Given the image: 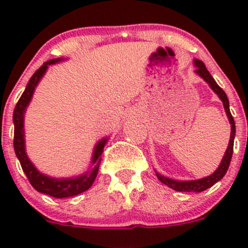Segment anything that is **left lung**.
Here are the masks:
<instances>
[{
  "label": "left lung",
  "instance_id": "left-lung-1",
  "mask_svg": "<svg viewBox=\"0 0 248 248\" xmlns=\"http://www.w3.org/2000/svg\"><path fill=\"white\" fill-rule=\"evenodd\" d=\"M193 64L196 67V71L194 73L197 76H199L206 82L207 85L210 86V89L215 92V93L218 96V98L221 99L222 103H223L224 107V111H226L227 117L229 120V124H231V139H229V144L228 147H227L226 152H224V156L222 158L221 163H219L218 168L216 169L211 175L209 176L202 177V179L198 180H187V181H181V180H174L171 177H167L164 175L159 174L158 171L155 169V172H156L157 177H158L159 181L162 184H164L166 186L170 187V188L174 189V191L177 192H196V193H199V192L205 191V189L210 188L211 186H214L216 182H218L222 177L226 175L227 170L229 168V164H231L232 161V147H234V138H235V122L234 119H232L231 110H229V101L228 97H227L226 92L221 89V87L217 85V82L215 81V79L212 78L211 74L209 73V71L206 69L205 64L202 63L201 60L194 59L193 60Z\"/></svg>",
  "mask_w": 248,
  "mask_h": 248
}]
</instances>
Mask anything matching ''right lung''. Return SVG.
Listing matches in <instances>:
<instances>
[{
  "mask_svg": "<svg viewBox=\"0 0 248 248\" xmlns=\"http://www.w3.org/2000/svg\"><path fill=\"white\" fill-rule=\"evenodd\" d=\"M66 60V57H57V59H52L50 61L44 62L43 66L39 67V69H37L36 73L29 80L26 89L17 101L13 112L14 151H16L17 159L21 164L22 170L26 174L27 179L36 191H38L39 193L54 197V198H68V197L78 196V194L87 191L92 186L97 174H98L99 164L102 161L101 155L109 140V137H104L96 142L93 152H92L91 161H90V167L86 171L69 177H54L39 171L27 156L24 128L25 112H26L27 107L31 103L36 87L38 86L42 78L46 76L49 66L60 63V62H63Z\"/></svg>",
  "mask_w": 248,
  "mask_h": 248,
  "instance_id": "obj_1",
  "label": "right lung"
}]
</instances>
